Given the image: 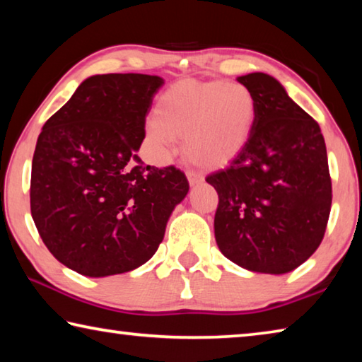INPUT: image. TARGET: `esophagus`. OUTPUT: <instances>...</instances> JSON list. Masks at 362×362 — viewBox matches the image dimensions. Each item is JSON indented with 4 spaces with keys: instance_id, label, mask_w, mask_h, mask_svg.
<instances>
[{
    "instance_id": "1",
    "label": "esophagus",
    "mask_w": 362,
    "mask_h": 362,
    "mask_svg": "<svg viewBox=\"0 0 362 362\" xmlns=\"http://www.w3.org/2000/svg\"><path fill=\"white\" fill-rule=\"evenodd\" d=\"M187 177H188L189 185H198V183L203 182V175L198 174V173H194V170H188Z\"/></svg>"
}]
</instances>
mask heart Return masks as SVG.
<instances>
[{
    "instance_id": "1",
    "label": "heart",
    "mask_w": 362,
    "mask_h": 362,
    "mask_svg": "<svg viewBox=\"0 0 362 362\" xmlns=\"http://www.w3.org/2000/svg\"><path fill=\"white\" fill-rule=\"evenodd\" d=\"M257 115L247 86L225 81H182L159 99L146 124L158 163H168L185 137V155L203 168H222L249 142Z\"/></svg>"
}]
</instances>
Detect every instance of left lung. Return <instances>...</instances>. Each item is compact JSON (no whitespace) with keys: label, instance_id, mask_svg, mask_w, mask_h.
Here are the masks:
<instances>
[{"label":"left lung","instance_id":"left-lung-1","mask_svg":"<svg viewBox=\"0 0 362 362\" xmlns=\"http://www.w3.org/2000/svg\"><path fill=\"white\" fill-rule=\"evenodd\" d=\"M257 103L254 129L230 166L206 177L222 254L250 272L283 274L308 260L326 233L332 180L321 127L276 79L238 78Z\"/></svg>","mask_w":362,"mask_h":362}]
</instances>
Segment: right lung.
<instances>
[{
	"instance_id": "add662e5",
	"label": "right lung",
	"mask_w": 362,
	"mask_h": 362,
	"mask_svg": "<svg viewBox=\"0 0 362 362\" xmlns=\"http://www.w3.org/2000/svg\"><path fill=\"white\" fill-rule=\"evenodd\" d=\"M161 84L140 73L90 76L42 126L32 163V217L49 252L84 276L148 262L188 193L180 169L145 166L136 155Z\"/></svg>"
}]
</instances>
